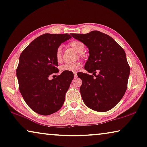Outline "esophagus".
Returning a JSON list of instances; mask_svg holds the SVG:
<instances>
[{"label":"esophagus","mask_w":147,"mask_h":147,"mask_svg":"<svg viewBox=\"0 0 147 147\" xmlns=\"http://www.w3.org/2000/svg\"><path fill=\"white\" fill-rule=\"evenodd\" d=\"M73 74H74V77H77V73H76V72H73Z\"/></svg>","instance_id":"esophagus-1"}]
</instances>
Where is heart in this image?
Returning <instances> with one entry per match:
<instances>
[{
	"label": "heart",
	"instance_id": "heart-1",
	"mask_svg": "<svg viewBox=\"0 0 147 147\" xmlns=\"http://www.w3.org/2000/svg\"><path fill=\"white\" fill-rule=\"evenodd\" d=\"M72 47H74L78 53H82L85 49V45L82 41L79 40H74L70 43ZM63 55V46L59 45L57 48L55 52V57L57 62H61L62 61ZM80 66L79 62L74 63H65L60 67L61 71H77L78 68Z\"/></svg>",
	"mask_w": 147,
	"mask_h": 147
}]
</instances>
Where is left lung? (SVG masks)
I'll list each match as a JSON object with an SVG mask.
<instances>
[{
	"instance_id": "8db88e82",
	"label": "left lung",
	"mask_w": 147,
	"mask_h": 147,
	"mask_svg": "<svg viewBox=\"0 0 147 147\" xmlns=\"http://www.w3.org/2000/svg\"><path fill=\"white\" fill-rule=\"evenodd\" d=\"M71 35L89 49L84 69L93 74H78L82 81L80 91L84 103L100 112L112 109L127 88L130 67L125 52L112 38L99 31Z\"/></svg>"
}]
</instances>
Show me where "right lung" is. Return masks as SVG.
I'll return each mask as SVG.
<instances>
[{
  "mask_svg": "<svg viewBox=\"0 0 147 147\" xmlns=\"http://www.w3.org/2000/svg\"><path fill=\"white\" fill-rule=\"evenodd\" d=\"M71 35L45 34L32 41L22 52L16 69L19 90L28 106L37 113L52 114L61 108L65 94L74 78L71 71L59 73L56 49Z\"/></svg>",
  "mask_w": 147,
  "mask_h": 147,
  "instance_id": "1",
  "label": "right lung"
}]
</instances>
